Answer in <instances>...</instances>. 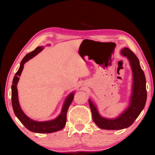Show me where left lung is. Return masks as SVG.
<instances>
[{
	"instance_id": "obj_1",
	"label": "left lung",
	"mask_w": 155,
	"mask_h": 155,
	"mask_svg": "<svg viewBox=\"0 0 155 155\" xmlns=\"http://www.w3.org/2000/svg\"><path fill=\"white\" fill-rule=\"evenodd\" d=\"M120 53L127 57L133 71V91L130 104L119 117L116 118H106L101 116L93 102L88 100L93 119L95 124L102 129L120 130L130 127L139 117L146 104L147 97L146 78L140 66L139 59L128 48L122 49Z\"/></svg>"
}]
</instances>
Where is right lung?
I'll list each match as a JSON object with an SVG mask.
<instances>
[{"label": "right lung", "instance_id": "1", "mask_svg": "<svg viewBox=\"0 0 155 155\" xmlns=\"http://www.w3.org/2000/svg\"><path fill=\"white\" fill-rule=\"evenodd\" d=\"M43 48L42 47H38L35 49V51L29 52L25 57L23 58L21 62V65L18 68V71L16 72L15 76L12 81V108L14 110L15 115L18 118V120L24 124V126L27 128L28 130L34 133H51L57 132L58 130L62 129L65 126L66 122H67V113L72 100L74 98V93H71L66 98L63 107L62 108V111L60 115L56 118L55 119L48 121L38 122L31 119L26 115L22 110L21 107H20L18 98V91L16 85L19 80V77L21 74V72L23 70L24 64L25 62L30 60L31 58H33L35 56L38 54Z\"/></svg>", "mask_w": 155, "mask_h": 155}]
</instances>
